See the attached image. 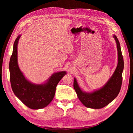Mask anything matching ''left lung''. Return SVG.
I'll return each instance as SVG.
<instances>
[{"label": "left lung", "instance_id": "left-lung-1", "mask_svg": "<svg viewBox=\"0 0 133 133\" xmlns=\"http://www.w3.org/2000/svg\"><path fill=\"white\" fill-rule=\"evenodd\" d=\"M118 51V64L115 71L110 78L106 84L102 89L93 92L87 93L80 89L76 78L74 80L73 87L77 93L78 98L85 107L91 109H102L106 106L118 96L120 91L123 80V70L124 69V60L121 53L120 44L115 35Z\"/></svg>", "mask_w": 133, "mask_h": 133}]
</instances>
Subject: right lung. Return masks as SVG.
Wrapping results in <instances>:
<instances>
[{
    "label": "right lung",
    "instance_id": "1",
    "mask_svg": "<svg viewBox=\"0 0 133 133\" xmlns=\"http://www.w3.org/2000/svg\"><path fill=\"white\" fill-rule=\"evenodd\" d=\"M20 37L21 36H18L15 40L9 62L11 87L15 95L27 107L31 109H42L52 101L56 86L66 72L53 74L48 82L43 84H34L27 80L17 64V43Z\"/></svg>",
    "mask_w": 133,
    "mask_h": 133
}]
</instances>
